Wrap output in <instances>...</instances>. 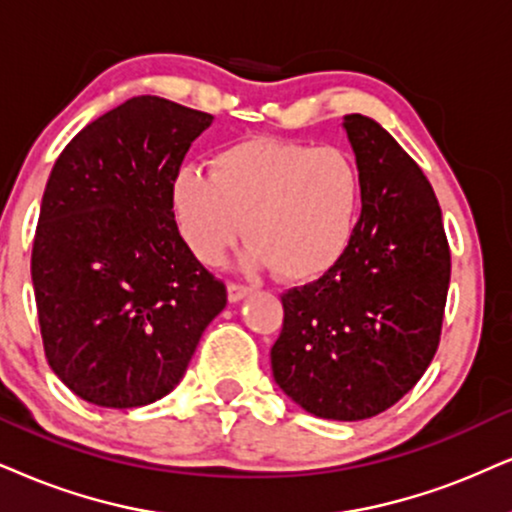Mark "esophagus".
Instances as JSON below:
<instances>
[{"mask_svg": "<svg viewBox=\"0 0 512 512\" xmlns=\"http://www.w3.org/2000/svg\"><path fill=\"white\" fill-rule=\"evenodd\" d=\"M250 290H252V288L245 286V283H234V281H231V283H229V300H231V302H241L243 297L250 293Z\"/></svg>", "mask_w": 512, "mask_h": 512, "instance_id": "1", "label": "esophagus"}]
</instances>
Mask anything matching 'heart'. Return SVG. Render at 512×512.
Instances as JSON below:
<instances>
[{
    "label": "heart",
    "mask_w": 512,
    "mask_h": 512,
    "mask_svg": "<svg viewBox=\"0 0 512 512\" xmlns=\"http://www.w3.org/2000/svg\"><path fill=\"white\" fill-rule=\"evenodd\" d=\"M172 210L203 262L217 264L243 234L248 267L307 283L338 267L357 236L361 174L340 148L255 137L212 155L210 172L184 167Z\"/></svg>",
    "instance_id": "obj_1"
}]
</instances>
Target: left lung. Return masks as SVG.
<instances>
[{"label":"left lung","mask_w":512,"mask_h":512,"mask_svg":"<svg viewBox=\"0 0 512 512\" xmlns=\"http://www.w3.org/2000/svg\"><path fill=\"white\" fill-rule=\"evenodd\" d=\"M361 174L357 236L333 271L281 295L276 385L304 411L364 420L428 371L442 333L451 252L428 177L392 134L345 115Z\"/></svg>","instance_id":"obj_1"}]
</instances>
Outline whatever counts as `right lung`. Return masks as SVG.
<instances>
[{"label": "right lung", "mask_w": 512, "mask_h": 512, "mask_svg": "<svg viewBox=\"0 0 512 512\" xmlns=\"http://www.w3.org/2000/svg\"><path fill=\"white\" fill-rule=\"evenodd\" d=\"M210 113L134 96L58 155L32 243L44 354L61 383L106 409L172 392L224 283L179 236L172 184Z\"/></svg>", "instance_id": "right-lung-1"}]
</instances>
